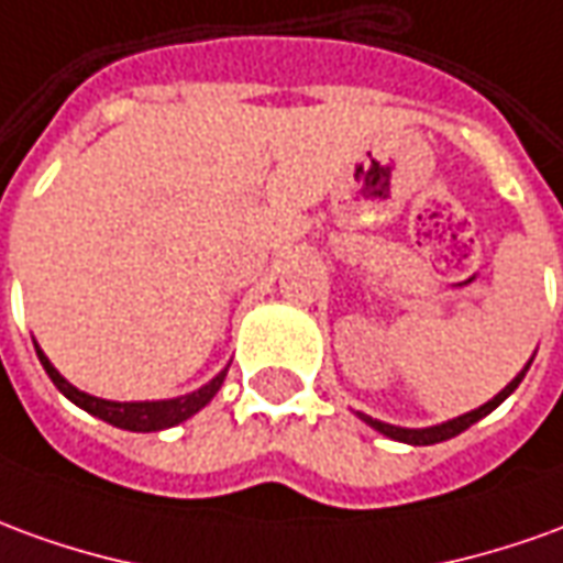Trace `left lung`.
Segmentation results:
<instances>
[{
  "label": "left lung",
  "mask_w": 563,
  "mask_h": 563,
  "mask_svg": "<svg viewBox=\"0 0 563 563\" xmlns=\"http://www.w3.org/2000/svg\"><path fill=\"white\" fill-rule=\"evenodd\" d=\"M533 363V360H530ZM530 363L521 368V375H515L506 387H503L490 402H485L482 408H475V411H466V415H460V418L454 420H445V423H435V427H423V430H405V427H393V423H384V420H375V418H368V415H363V411H356L360 415V420H365L372 430L377 432H384L387 439H396V442H408V445H435V442H445V439H454V435H460L463 430H470L473 427L475 420H482L485 415H490L497 405L509 396V393L521 384V377H525V372L530 368Z\"/></svg>",
  "instance_id": "obj_1"
}]
</instances>
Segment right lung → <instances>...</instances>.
<instances>
[{"label": "right lung", "mask_w": 563, "mask_h": 563, "mask_svg": "<svg viewBox=\"0 0 563 563\" xmlns=\"http://www.w3.org/2000/svg\"><path fill=\"white\" fill-rule=\"evenodd\" d=\"M35 353H38L42 368H45L51 380H54V387H57L69 402H76L78 408H85L93 418H100L106 420V423H112V427H121V430L131 432L167 430V427H176V423H183V420H188L191 415H198L200 408L219 393V387H222V380H225L228 375V368H222V372H219L210 384H203L200 390L176 396V399H158V402H112V399H97V396H90V393H81L78 387H73V384L51 365V360L42 353L38 344H35Z\"/></svg>", "instance_id": "1"}]
</instances>
